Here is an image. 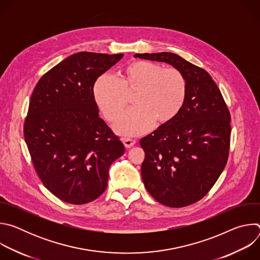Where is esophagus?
<instances>
[{"mask_svg": "<svg viewBox=\"0 0 260 260\" xmlns=\"http://www.w3.org/2000/svg\"><path fill=\"white\" fill-rule=\"evenodd\" d=\"M122 142H123V144H124V146H125L126 148H131L133 145H135V144H136V140H134V139H129V138H125V139H123V140H122Z\"/></svg>", "mask_w": 260, "mask_h": 260, "instance_id": "esophagus-1", "label": "esophagus"}]
</instances>
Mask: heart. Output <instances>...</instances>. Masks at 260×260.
<instances>
[{
	"instance_id": "obj_1",
	"label": "heart",
	"mask_w": 260,
	"mask_h": 260,
	"mask_svg": "<svg viewBox=\"0 0 260 260\" xmlns=\"http://www.w3.org/2000/svg\"><path fill=\"white\" fill-rule=\"evenodd\" d=\"M187 89V80L180 70L136 60L123 68L119 79L107 74L101 76L93 94L105 117L113 121L128 103L127 92L137 91L136 106L117 119L114 128L124 136H138L149 131L154 121L164 124L173 120L186 101Z\"/></svg>"
}]
</instances>
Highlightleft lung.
I'll use <instances>...</instances> for the list:
<instances>
[{
  "mask_svg": "<svg viewBox=\"0 0 260 260\" xmlns=\"http://www.w3.org/2000/svg\"><path fill=\"white\" fill-rule=\"evenodd\" d=\"M180 70L187 96L180 113L140 140L147 191L158 203L182 208L202 200L224 170L231 145V113L210 74L171 52L137 53Z\"/></svg>",
  "mask_w": 260,
  "mask_h": 260,
  "instance_id": "8db88e82",
  "label": "left lung"
}]
</instances>
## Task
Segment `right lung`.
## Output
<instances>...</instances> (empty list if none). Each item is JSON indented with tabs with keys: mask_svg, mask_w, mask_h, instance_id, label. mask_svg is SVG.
I'll return each mask as SVG.
<instances>
[{
	"mask_svg": "<svg viewBox=\"0 0 260 260\" xmlns=\"http://www.w3.org/2000/svg\"><path fill=\"white\" fill-rule=\"evenodd\" d=\"M123 54L78 52L40 78L23 135L44 186L62 202L83 205L107 188L109 168L124 146L99 116L93 86Z\"/></svg>",
	"mask_w": 260,
	"mask_h": 260,
	"instance_id": "right-lung-1",
	"label": "right lung"
}]
</instances>
